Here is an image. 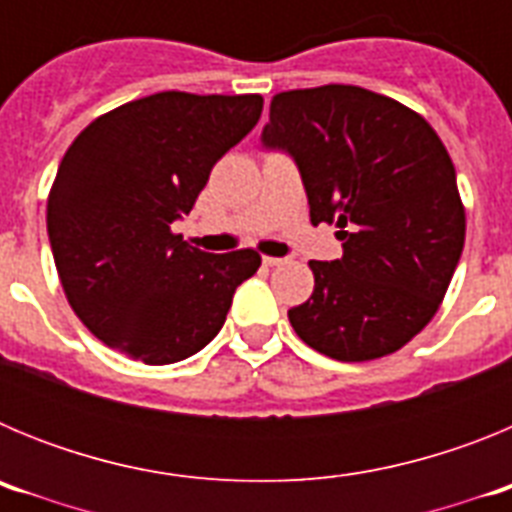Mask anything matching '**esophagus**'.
<instances>
[{
  "label": "esophagus",
  "mask_w": 512,
  "mask_h": 512,
  "mask_svg": "<svg viewBox=\"0 0 512 512\" xmlns=\"http://www.w3.org/2000/svg\"><path fill=\"white\" fill-rule=\"evenodd\" d=\"M287 259H279V256H264L266 266H282Z\"/></svg>",
  "instance_id": "34e87169"
}]
</instances>
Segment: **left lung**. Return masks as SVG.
Here are the masks:
<instances>
[{
	"mask_svg": "<svg viewBox=\"0 0 512 512\" xmlns=\"http://www.w3.org/2000/svg\"><path fill=\"white\" fill-rule=\"evenodd\" d=\"M266 148L302 174L312 225H336L343 256L310 261L315 289L287 312L336 361L395 354L431 323L459 264L467 215L451 156L418 112L369 89L274 94Z\"/></svg>",
	"mask_w": 512,
	"mask_h": 512,
	"instance_id": "obj_1",
	"label": "left lung"
}]
</instances>
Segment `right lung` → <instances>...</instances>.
<instances>
[{
    "instance_id": "1",
    "label": "right lung",
    "mask_w": 512,
    "mask_h": 512,
    "mask_svg": "<svg viewBox=\"0 0 512 512\" xmlns=\"http://www.w3.org/2000/svg\"><path fill=\"white\" fill-rule=\"evenodd\" d=\"M264 110L261 94L158 92L76 135L48 194V238L71 310L94 336L151 366L205 348L253 248L205 253L171 223L189 215L212 166Z\"/></svg>"
}]
</instances>
